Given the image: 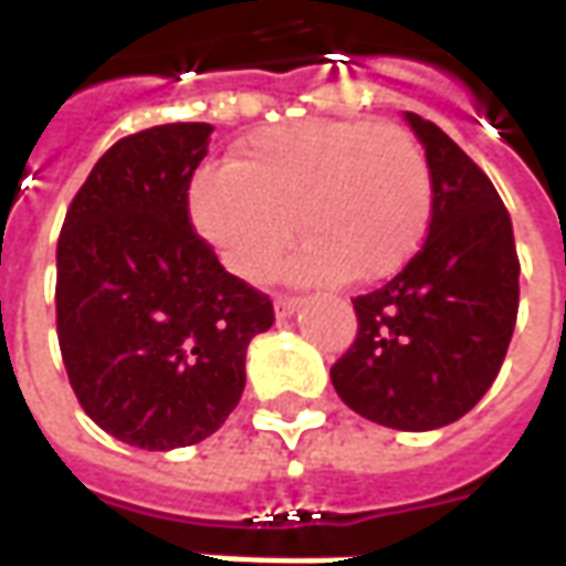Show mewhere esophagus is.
<instances>
[{
	"label": "esophagus",
	"instance_id": "1",
	"mask_svg": "<svg viewBox=\"0 0 566 566\" xmlns=\"http://www.w3.org/2000/svg\"><path fill=\"white\" fill-rule=\"evenodd\" d=\"M296 306H300V296H287V294L275 296V315H279V318H287V315H294Z\"/></svg>",
	"mask_w": 566,
	"mask_h": 566
}]
</instances>
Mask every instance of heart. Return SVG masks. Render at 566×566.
<instances>
[{
  "instance_id": "heart-1",
  "label": "heart",
  "mask_w": 566,
  "mask_h": 566,
  "mask_svg": "<svg viewBox=\"0 0 566 566\" xmlns=\"http://www.w3.org/2000/svg\"><path fill=\"white\" fill-rule=\"evenodd\" d=\"M433 211L424 150L394 124L296 120L263 129L233 169H202L190 218L230 272L266 282L300 227L294 282L388 279L421 245Z\"/></svg>"
}]
</instances>
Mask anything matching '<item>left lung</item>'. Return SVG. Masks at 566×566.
<instances>
[{
    "label": "left lung",
    "mask_w": 566,
    "mask_h": 566,
    "mask_svg": "<svg viewBox=\"0 0 566 566\" xmlns=\"http://www.w3.org/2000/svg\"><path fill=\"white\" fill-rule=\"evenodd\" d=\"M433 211L416 258L355 296L357 336L331 381L348 409L394 430H437L473 409L497 379L518 315L510 211L479 166L424 117Z\"/></svg>",
    "instance_id": "8db88e82"
}]
</instances>
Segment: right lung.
Returning a JSON list of instances; mask_svg holds the SVG:
<instances>
[{
	"label": "right lung",
	"mask_w": 566,
	"mask_h": 566,
	"mask_svg": "<svg viewBox=\"0 0 566 566\" xmlns=\"http://www.w3.org/2000/svg\"><path fill=\"white\" fill-rule=\"evenodd\" d=\"M209 124L115 142L72 199L56 242V339L81 409L127 446L211 437L245 391V352L272 300L218 263L187 190Z\"/></svg>",
	"instance_id": "1"
}]
</instances>
